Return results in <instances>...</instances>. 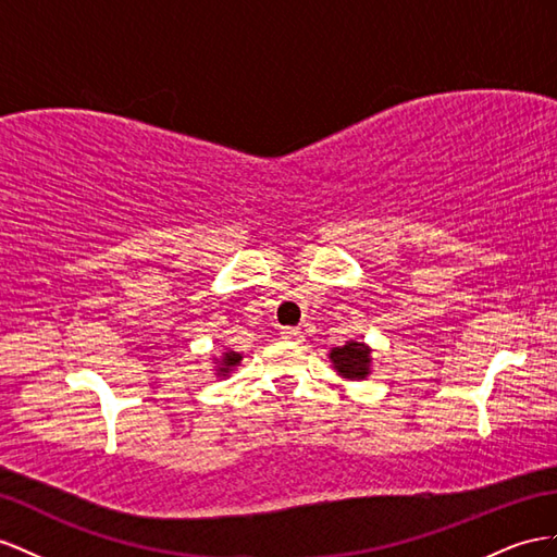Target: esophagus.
<instances>
[{
  "label": "esophagus",
  "mask_w": 557,
  "mask_h": 557,
  "mask_svg": "<svg viewBox=\"0 0 557 557\" xmlns=\"http://www.w3.org/2000/svg\"><path fill=\"white\" fill-rule=\"evenodd\" d=\"M282 338H284V341H292V344H301V341H304V332L298 330V326H284V330H282Z\"/></svg>",
  "instance_id": "esophagus-1"
}]
</instances>
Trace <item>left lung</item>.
I'll list each match as a JSON object with an SVG mask.
<instances>
[{"instance_id":"1","label":"left lung","mask_w":557,"mask_h":557,"mask_svg":"<svg viewBox=\"0 0 557 557\" xmlns=\"http://www.w3.org/2000/svg\"><path fill=\"white\" fill-rule=\"evenodd\" d=\"M330 358L341 376L364 379L369 374V348L364 344L348 341L346 346L334 348Z\"/></svg>"}]
</instances>
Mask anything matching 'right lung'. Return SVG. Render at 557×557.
<instances>
[{
    "label": "right lung",
    "instance_id": "add662e5",
    "mask_svg": "<svg viewBox=\"0 0 557 557\" xmlns=\"http://www.w3.org/2000/svg\"><path fill=\"white\" fill-rule=\"evenodd\" d=\"M242 360V355L239 352H225V358H223V367H221V372H223V376L227 374V372H231V367H235L237 362Z\"/></svg>",
    "mask_w": 557,
    "mask_h": 557
}]
</instances>
